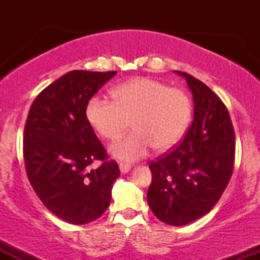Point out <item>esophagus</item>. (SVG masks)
<instances>
[{
  "mask_svg": "<svg viewBox=\"0 0 260 260\" xmlns=\"http://www.w3.org/2000/svg\"><path fill=\"white\" fill-rule=\"evenodd\" d=\"M132 169V166H131V164H127V162H120V171L122 174H127L129 170Z\"/></svg>",
  "mask_w": 260,
  "mask_h": 260,
  "instance_id": "1",
  "label": "esophagus"
}]
</instances>
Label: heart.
<instances>
[{
	"label": "heart",
	"instance_id": "b5f03b06",
	"mask_svg": "<svg viewBox=\"0 0 260 260\" xmlns=\"http://www.w3.org/2000/svg\"><path fill=\"white\" fill-rule=\"evenodd\" d=\"M115 100L92 96L86 105V120L104 139L115 142L127 131H134L111 147L118 159L138 160L155 147L159 151L174 148L192 120L189 95L178 88L150 78H134L113 89Z\"/></svg>",
	"mask_w": 260,
	"mask_h": 260
}]
</instances>
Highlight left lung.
I'll return each instance as SVG.
<instances>
[{
  "mask_svg": "<svg viewBox=\"0 0 260 260\" xmlns=\"http://www.w3.org/2000/svg\"><path fill=\"white\" fill-rule=\"evenodd\" d=\"M193 94L194 118L180 145L151 161L148 204L160 221L183 226L208 214L228 187L235 131L221 99L201 80L176 71Z\"/></svg>",
  "mask_w": 260,
  "mask_h": 260,
  "instance_id": "8db88e82",
  "label": "left lung"
}]
</instances>
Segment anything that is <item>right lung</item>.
<instances>
[{
	"label": "right lung",
	"instance_id": "add662e5",
	"mask_svg": "<svg viewBox=\"0 0 260 260\" xmlns=\"http://www.w3.org/2000/svg\"><path fill=\"white\" fill-rule=\"evenodd\" d=\"M117 72L71 71L32 101L23 154L32 189L56 216L73 225L99 219L120 169L86 120L89 100ZM94 160H101L91 169Z\"/></svg>",
	"mask_w": 260,
	"mask_h": 260
}]
</instances>
